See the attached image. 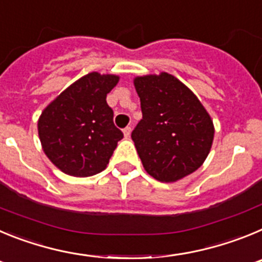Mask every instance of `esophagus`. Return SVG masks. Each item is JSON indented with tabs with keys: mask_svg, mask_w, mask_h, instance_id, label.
Returning a JSON list of instances; mask_svg holds the SVG:
<instances>
[{
	"mask_svg": "<svg viewBox=\"0 0 262 262\" xmlns=\"http://www.w3.org/2000/svg\"><path fill=\"white\" fill-rule=\"evenodd\" d=\"M123 135L126 139L129 138V135H131V127H126V128L123 129Z\"/></svg>",
	"mask_w": 262,
	"mask_h": 262,
	"instance_id": "34e87169",
	"label": "esophagus"
}]
</instances>
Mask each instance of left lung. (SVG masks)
Instances as JSON below:
<instances>
[{"mask_svg":"<svg viewBox=\"0 0 262 262\" xmlns=\"http://www.w3.org/2000/svg\"><path fill=\"white\" fill-rule=\"evenodd\" d=\"M143 119L131 134L145 172L176 182L195 172L209 156L214 123L184 82L161 72L134 78Z\"/></svg>","mask_w":262,"mask_h":262,"instance_id":"left-lung-1","label":"left lung"}]
</instances>
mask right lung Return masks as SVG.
Masks as SVG:
<instances>
[{"label": "right lung", "instance_id": "1", "mask_svg": "<svg viewBox=\"0 0 262 262\" xmlns=\"http://www.w3.org/2000/svg\"><path fill=\"white\" fill-rule=\"evenodd\" d=\"M118 82L117 75L88 73L41 111L38 119L41 148L62 173L90 177L106 169L123 138L106 102V96Z\"/></svg>", "mask_w": 262, "mask_h": 262}]
</instances>
